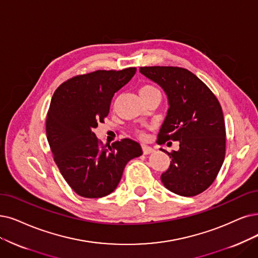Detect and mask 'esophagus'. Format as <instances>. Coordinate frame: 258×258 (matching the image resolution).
Masks as SVG:
<instances>
[{
  "label": "esophagus",
  "instance_id": "34e87169",
  "mask_svg": "<svg viewBox=\"0 0 258 258\" xmlns=\"http://www.w3.org/2000/svg\"><path fill=\"white\" fill-rule=\"evenodd\" d=\"M142 148H143V153L144 154H149V153H152L154 151V149L152 147H149L147 145H142Z\"/></svg>",
  "mask_w": 258,
  "mask_h": 258
}]
</instances>
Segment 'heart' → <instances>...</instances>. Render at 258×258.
Returning <instances> with one entry per match:
<instances>
[{
    "label": "heart",
    "instance_id": "heart-1",
    "mask_svg": "<svg viewBox=\"0 0 258 258\" xmlns=\"http://www.w3.org/2000/svg\"><path fill=\"white\" fill-rule=\"evenodd\" d=\"M139 93H140V96L142 98V97H147V96H150V95H153V94L160 93V92L157 88H154L151 85H144V86L141 87Z\"/></svg>",
    "mask_w": 258,
    "mask_h": 258
}]
</instances>
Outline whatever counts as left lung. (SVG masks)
<instances>
[{
    "instance_id": "8db88e82",
    "label": "left lung",
    "mask_w": 258,
    "mask_h": 258,
    "mask_svg": "<svg viewBox=\"0 0 258 258\" xmlns=\"http://www.w3.org/2000/svg\"><path fill=\"white\" fill-rule=\"evenodd\" d=\"M140 72L158 84L168 99L158 143L180 144L178 151H166L171 161L162 173V183L184 197L204 191L217 177L225 156V126L218 99L186 69L144 67Z\"/></svg>"
}]
</instances>
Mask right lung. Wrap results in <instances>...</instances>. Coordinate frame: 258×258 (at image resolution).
<instances>
[{"mask_svg": "<svg viewBox=\"0 0 258 258\" xmlns=\"http://www.w3.org/2000/svg\"><path fill=\"white\" fill-rule=\"evenodd\" d=\"M136 72L128 68L79 75L60 85L51 97L47 141L61 174L81 197L101 198L114 191L126 164L142 156L136 141L101 145L93 132L108 116L113 96Z\"/></svg>", "mask_w": 258, "mask_h": 258, "instance_id": "add662e5", "label": "right lung"}]
</instances>
